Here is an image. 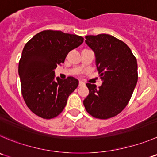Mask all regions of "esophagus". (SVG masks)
<instances>
[{
	"mask_svg": "<svg viewBox=\"0 0 157 157\" xmlns=\"http://www.w3.org/2000/svg\"><path fill=\"white\" fill-rule=\"evenodd\" d=\"M85 82H82V81H80L79 82V83H78V86H85Z\"/></svg>",
	"mask_w": 157,
	"mask_h": 157,
	"instance_id": "34e87169",
	"label": "esophagus"
}]
</instances>
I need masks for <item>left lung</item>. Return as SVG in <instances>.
Wrapping results in <instances>:
<instances>
[{"mask_svg": "<svg viewBox=\"0 0 157 157\" xmlns=\"http://www.w3.org/2000/svg\"><path fill=\"white\" fill-rule=\"evenodd\" d=\"M94 52L102 85L87 83L89 94L83 101L93 117L106 119L117 116L129 103L138 80L136 59L129 46L118 38L101 34L86 36Z\"/></svg>", "mask_w": 157, "mask_h": 157, "instance_id": "obj_1", "label": "left lung"}]
</instances>
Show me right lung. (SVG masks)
<instances>
[{"label": "right lung", "mask_w": 157, "mask_h": 157, "mask_svg": "<svg viewBox=\"0 0 157 157\" xmlns=\"http://www.w3.org/2000/svg\"><path fill=\"white\" fill-rule=\"evenodd\" d=\"M83 40L78 35L45 30L26 43L19 61L18 74L22 96L33 113L49 119L63 111L78 81L71 76L55 80L54 70Z\"/></svg>", "instance_id": "add662e5"}]
</instances>
